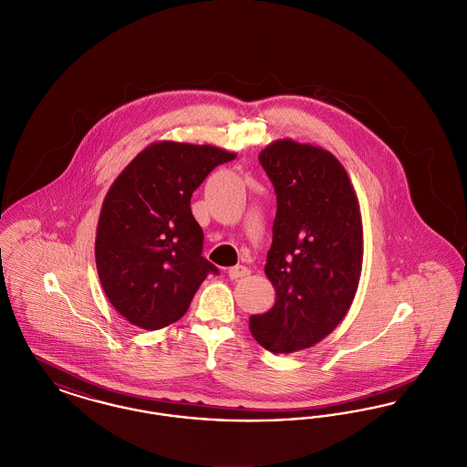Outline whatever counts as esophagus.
Instances as JSON below:
<instances>
[{"instance_id": "esophagus-1", "label": "esophagus", "mask_w": 467, "mask_h": 467, "mask_svg": "<svg viewBox=\"0 0 467 467\" xmlns=\"http://www.w3.org/2000/svg\"><path fill=\"white\" fill-rule=\"evenodd\" d=\"M250 273V269L244 266H233L227 269V275L231 280H238V278H244Z\"/></svg>"}]
</instances>
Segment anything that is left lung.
I'll return each instance as SVG.
<instances>
[{
  "instance_id": "left-lung-1",
  "label": "left lung",
  "mask_w": 467,
  "mask_h": 467,
  "mask_svg": "<svg viewBox=\"0 0 467 467\" xmlns=\"http://www.w3.org/2000/svg\"><path fill=\"white\" fill-rule=\"evenodd\" d=\"M259 161L278 202L265 266L276 297L248 327L269 352L292 354L333 333L354 303L364 255L360 206L347 170L322 147L275 140Z\"/></svg>"
}]
</instances>
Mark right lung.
<instances>
[{
	"label": "right lung",
	"instance_id": "right-lung-1",
	"mask_svg": "<svg viewBox=\"0 0 467 467\" xmlns=\"http://www.w3.org/2000/svg\"><path fill=\"white\" fill-rule=\"evenodd\" d=\"M234 152L213 145L154 141L111 183L96 229V267L111 306L141 329L185 315L208 273L191 212L192 192Z\"/></svg>",
	"mask_w": 467,
	"mask_h": 467
}]
</instances>
